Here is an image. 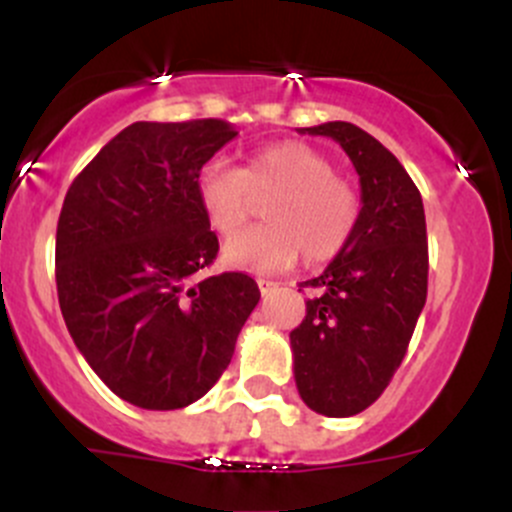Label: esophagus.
Returning a JSON list of instances; mask_svg holds the SVG:
<instances>
[{"label": "esophagus", "instance_id": "34e87169", "mask_svg": "<svg viewBox=\"0 0 512 512\" xmlns=\"http://www.w3.org/2000/svg\"><path fill=\"white\" fill-rule=\"evenodd\" d=\"M257 287H260L262 297H265V294L275 292V289H277V282H270V280H257Z\"/></svg>", "mask_w": 512, "mask_h": 512}]
</instances>
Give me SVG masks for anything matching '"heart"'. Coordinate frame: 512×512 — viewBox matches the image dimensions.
Wrapping results in <instances>:
<instances>
[{
  "label": "heart",
  "mask_w": 512,
  "mask_h": 512,
  "mask_svg": "<svg viewBox=\"0 0 512 512\" xmlns=\"http://www.w3.org/2000/svg\"><path fill=\"white\" fill-rule=\"evenodd\" d=\"M198 205L220 235H232L255 213V198H267V223L230 237L223 260L255 272H280L302 255L307 265L337 257L352 240L361 200L339 178L327 153L302 141H277L250 153L245 168L213 158L200 168Z\"/></svg>",
  "instance_id": "heart-1"
}]
</instances>
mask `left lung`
<instances>
[{"label":"left lung","instance_id":"left-lung-1","mask_svg":"<svg viewBox=\"0 0 512 512\" xmlns=\"http://www.w3.org/2000/svg\"><path fill=\"white\" fill-rule=\"evenodd\" d=\"M344 148L359 173L352 240L314 280L302 324L289 332L304 404L347 418L374 404L399 369L426 304L428 245L414 180L374 136L347 121L299 128Z\"/></svg>","mask_w":512,"mask_h":512}]
</instances>
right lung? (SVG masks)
I'll use <instances>...</instances> for the list:
<instances>
[{
	"label": "right lung",
	"instance_id": "right-lung-1",
	"mask_svg": "<svg viewBox=\"0 0 512 512\" xmlns=\"http://www.w3.org/2000/svg\"><path fill=\"white\" fill-rule=\"evenodd\" d=\"M235 128L218 118L138 121L76 175L56 227L66 329L98 379L148 411L208 394L260 302L242 272L190 285L218 255L198 173Z\"/></svg>",
	"mask_w": 512,
	"mask_h": 512
}]
</instances>
